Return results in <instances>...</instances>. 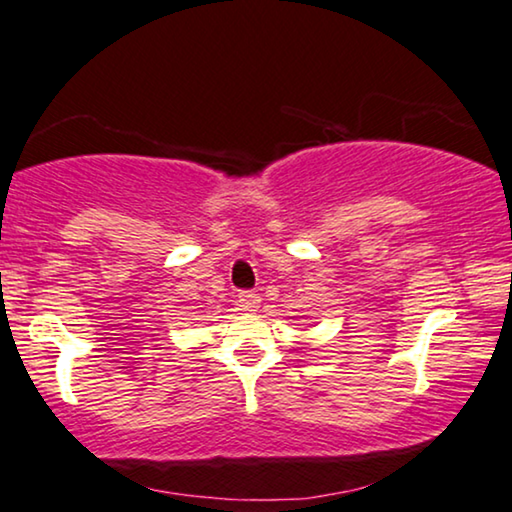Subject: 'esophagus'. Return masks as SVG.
Returning <instances> with one entry per match:
<instances>
[{"mask_svg":"<svg viewBox=\"0 0 512 512\" xmlns=\"http://www.w3.org/2000/svg\"><path fill=\"white\" fill-rule=\"evenodd\" d=\"M260 302H262V297L257 295V292H252V290L238 292V306H241V311H245V313H255L257 309H260Z\"/></svg>","mask_w":512,"mask_h":512,"instance_id":"esophagus-1","label":"esophagus"}]
</instances>
